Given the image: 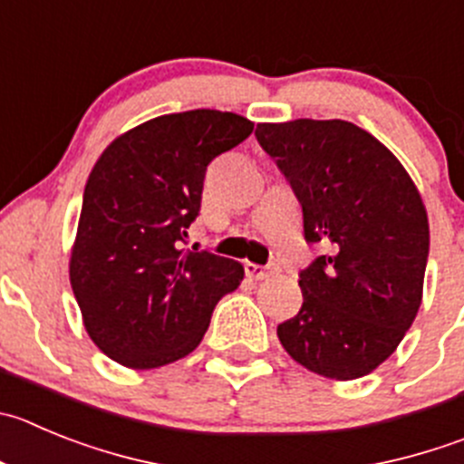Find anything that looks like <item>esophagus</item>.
<instances>
[{"mask_svg": "<svg viewBox=\"0 0 464 464\" xmlns=\"http://www.w3.org/2000/svg\"><path fill=\"white\" fill-rule=\"evenodd\" d=\"M245 272H246V276H252V279L261 281V279H267V276L276 275V272H279V267L276 266L263 267V266H256V263H245Z\"/></svg>", "mask_w": 464, "mask_h": 464, "instance_id": "34e87169", "label": "esophagus"}]
</instances>
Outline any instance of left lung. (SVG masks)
I'll return each instance as SVG.
<instances>
[{
    "label": "left lung",
    "mask_w": 464,
    "mask_h": 464,
    "mask_svg": "<svg viewBox=\"0 0 464 464\" xmlns=\"http://www.w3.org/2000/svg\"><path fill=\"white\" fill-rule=\"evenodd\" d=\"M256 140L302 203L306 242L327 246L300 272L304 302L276 336L314 373L369 375L421 306L430 245L421 194L396 155L348 121L258 123Z\"/></svg>",
    "instance_id": "left-lung-1"
}]
</instances>
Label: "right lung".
Returning <instances> with one entry per match:
<instances>
[{
    "mask_svg": "<svg viewBox=\"0 0 464 464\" xmlns=\"http://www.w3.org/2000/svg\"><path fill=\"white\" fill-rule=\"evenodd\" d=\"M252 130L231 111L164 114L116 137L95 162L71 285L91 341L114 362L144 371L183 359L240 285V263L180 242L201 210L208 164Z\"/></svg>",
    "mask_w": 464,
    "mask_h": 464,
    "instance_id": "obj_1",
    "label": "right lung"
}]
</instances>
